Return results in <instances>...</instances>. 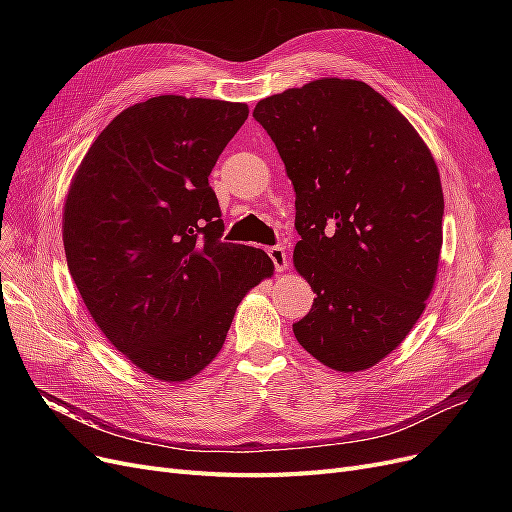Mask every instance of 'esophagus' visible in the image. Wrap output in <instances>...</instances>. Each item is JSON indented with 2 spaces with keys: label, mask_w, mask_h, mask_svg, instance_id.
Wrapping results in <instances>:
<instances>
[{
  "label": "esophagus",
  "mask_w": 512,
  "mask_h": 512,
  "mask_svg": "<svg viewBox=\"0 0 512 512\" xmlns=\"http://www.w3.org/2000/svg\"><path fill=\"white\" fill-rule=\"evenodd\" d=\"M267 255H270V259L274 261L276 265V272H286L288 270V257H286V251L282 247H270L267 249Z\"/></svg>",
  "instance_id": "34e87169"
}]
</instances>
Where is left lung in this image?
<instances>
[{
  "instance_id": "left-lung-1",
  "label": "left lung",
  "mask_w": 512,
  "mask_h": 512,
  "mask_svg": "<svg viewBox=\"0 0 512 512\" xmlns=\"http://www.w3.org/2000/svg\"><path fill=\"white\" fill-rule=\"evenodd\" d=\"M294 186L297 272L315 292L292 326L319 363L355 373L409 336L434 290L444 195L413 124L363 80L319 78L261 99Z\"/></svg>"
}]
</instances>
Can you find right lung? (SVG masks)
<instances>
[{"label":"right lung","instance_id":"obj_1","mask_svg":"<svg viewBox=\"0 0 512 512\" xmlns=\"http://www.w3.org/2000/svg\"><path fill=\"white\" fill-rule=\"evenodd\" d=\"M247 103L159 95L107 124L64 201L70 276L97 328L159 382L222 351L236 307L274 276L265 251L222 242L209 174Z\"/></svg>","mask_w":512,"mask_h":512}]
</instances>
